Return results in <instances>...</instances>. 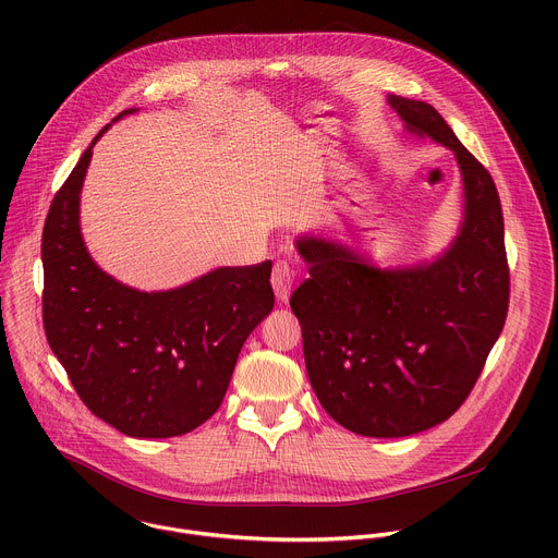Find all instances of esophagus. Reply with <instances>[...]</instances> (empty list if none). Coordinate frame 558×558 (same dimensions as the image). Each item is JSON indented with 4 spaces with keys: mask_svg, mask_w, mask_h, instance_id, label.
Here are the masks:
<instances>
[{
    "mask_svg": "<svg viewBox=\"0 0 558 558\" xmlns=\"http://www.w3.org/2000/svg\"><path fill=\"white\" fill-rule=\"evenodd\" d=\"M291 284H293V267H291L287 260H278V263L274 265V271H271V287H274L276 298H278L280 302H287V300H289Z\"/></svg>",
    "mask_w": 558,
    "mask_h": 558,
    "instance_id": "esophagus-1",
    "label": "esophagus"
}]
</instances>
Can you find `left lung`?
Returning a JSON list of instances; mask_svg holds the SVG:
<instances>
[{
  "mask_svg": "<svg viewBox=\"0 0 558 558\" xmlns=\"http://www.w3.org/2000/svg\"><path fill=\"white\" fill-rule=\"evenodd\" d=\"M409 132L454 151L463 179L459 235L435 263L377 269L323 238H298L308 278L293 291L311 386L325 411L364 437H407L446 422L504 331L510 269L490 172L426 101L388 97Z\"/></svg>",
  "mask_w": 558,
  "mask_h": 558,
  "instance_id": "8db88e82",
  "label": "left lung"
}]
</instances>
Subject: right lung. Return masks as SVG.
<instances>
[{"mask_svg":"<svg viewBox=\"0 0 558 558\" xmlns=\"http://www.w3.org/2000/svg\"><path fill=\"white\" fill-rule=\"evenodd\" d=\"M106 130L78 158L46 216L44 329L93 415L128 437H179L218 411L238 353L271 313V260L220 267L154 293L101 271L78 229V192Z\"/></svg>","mask_w":558,"mask_h":558,"instance_id":"obj_1","label":"right lung"}]
</instances>
